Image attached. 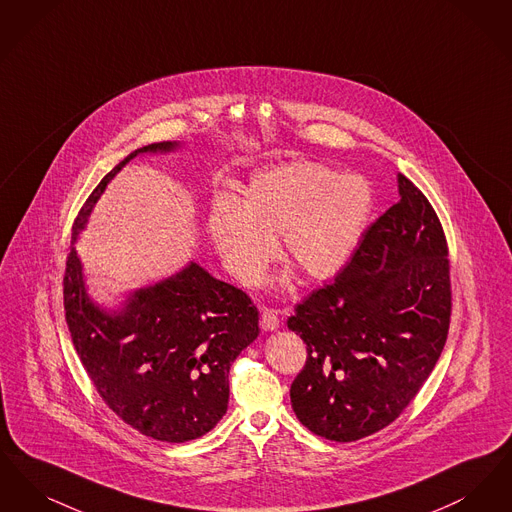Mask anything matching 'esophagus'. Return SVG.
<instances>
[{
    "mask_svg": "<svg viewBox=\"0 0 512 512\" xmlns=\"http://www.w3.org/2000/svg\"><path fill=\"white\" fill-rule=\"evenodd\" d=\"M278 326H280L278 313H276L274 309L263 307V309H261V328H263L265 332H272V330H276Z\"/></svg>",
    "mask_w": 512,
    "mask_h": 512,
    "instance_id": "1",
    "label": "esophagus"
}]
</instances>
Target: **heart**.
<instances>
[{
    "label": "heart",
    "instance_id": "obj_1",
    "mask_svg": "<svg viewBox=\"0 0 512 512\" xmlns=\"http://www.w3.org/2000/svg\"><path fill=\"white\" fill-rule=\"evenodd\" d=\"M374 205L368 180L318 163H292L255 174L240 199L220 197L207 217L209 238L228 272L244 286L261 284L280 251L301 276L320 282L353 257Z\"/></svg>",
    "mask_w": 512,
    "mask_h": 512
}]
</instances>
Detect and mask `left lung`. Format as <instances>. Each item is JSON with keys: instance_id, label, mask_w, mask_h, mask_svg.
Instances as JSON below:
<instances>
[{"instance_id": "8db88e82", "label": "left lung", "mask_w": 512, "mask_h": 512, "mask_svg": "<svg viewBox=\"0 0 512 512\" xmlns=\"http://www.w3.org/2000/svg\"><path fill=\"white\" fill-rule=\"evenodd\" d=\"M397 184L399 201L368 226L351 261L288 318L307 343L293 413L320 438L357 441L386 428L447 340V240L426 195L403 174Z\"/></svg>"}]
</instances>
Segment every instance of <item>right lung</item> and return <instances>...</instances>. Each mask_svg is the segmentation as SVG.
Instances as JSON below:
<instances>
[{
  "instance_id": "1",
  "label": "right lung",
  "mask_w": 512,
  "mask_h": 512,
  "mask_svg": "<svg viewBox=\"0 0 512 512\" xmlns=\"http://www.w3.org/2000/svg\"><path fill=\"white\" fill-rule=\"evenodd\" d=\"M132 151L103 176L73 224V244L107 182L147 151ZM65 318L80 363L107 407L147 438L184 443L217 426L228 409V372L259 336V311L247 293L190 263L171 278L132 293L121 311H101L84 288L71 245L63 278Z\"/></svg>"
}]
</instances>
